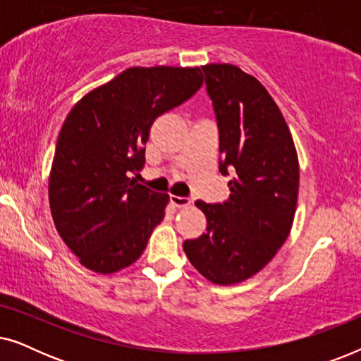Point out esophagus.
Segmentation results:
<instances>
[{"instance_id": "34e87169", "label": "esophagus", "mask_w": 361, "mask_h": 361, "mask_svg": "<svg viewBox=\"0 0 361 361\" xmlns=\"http://www.w3.org/2000/svg\"><path fill=\"white\" fill-rule=\"evenodd\" d=\"M171 204L177 207V209H182V207H189L190 205V199L187 197H179V195H171Z\"/></svg>"}]
</instances>
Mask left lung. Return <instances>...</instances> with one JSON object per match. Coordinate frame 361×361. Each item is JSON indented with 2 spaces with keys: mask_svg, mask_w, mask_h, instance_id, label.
<instances>
[{
  "mask_svg": "<svg viewBox=\"0 0 361 361\" xmlns=\"http://www.w3.org/2000/svg\"><path fill=\"white\" fill-rule=\"evenodd\" d=\"M207 95L220 140V172L230 176V199L195 205L207 233L184 241L194 268L215 284L251 278L273 259L293 226L299 164L293 136L268 90L230 63H209Z\"/></svg>",
  "mask_w": 361,
  "mask_h": 361,
  "instance_id": "left-lung-1",
  "label": "left lung"
}]
</instances>
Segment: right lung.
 I'll return each mask as SVG.
<instances>
[{"mask_svg": "<svg viewBox=\"0 0 361 361\" xmlns=\"http://www.w3.org/2000/svg\"><path fill=\"white\" fill-rule=\"evenodd\" d=\"M200 68L131 67L72 108L59 133L49 202L59 235L85 268L135 263L164 219L167 194L137 184L151 125L194 97Z\"/></svg>", "mask_w": 361, "mask_h": 361, "instance_id": "1", "label": "right lung"}]
</instances>
